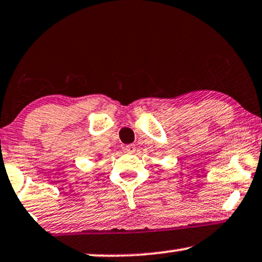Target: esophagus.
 Returning a JSON list of instances; mask_svg holds the SVG:
<instances>
[{"mask_svg":"<svg viewBox=\"0 0 262 262\" xmlns=\"http://www.w3.org/2000/svg\"><path fill=\"white\" fill-rule=\"evenodd\" d=\"M135 148H137V147H135V145L134 144H130V145L125 146L124 151L128 152V153H134L135 152Z\"/></svg>","mask_w":262,"mask_h":262,"instance_id":"1","label":"esophagus"}]
</instances>
